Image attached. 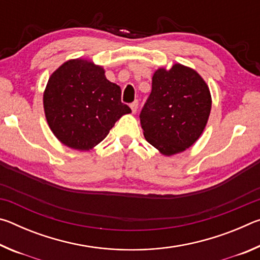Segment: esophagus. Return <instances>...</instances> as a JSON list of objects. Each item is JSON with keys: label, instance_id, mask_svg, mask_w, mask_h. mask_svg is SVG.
<instances>
[{"label": "esophagus", "instance_id": "34e87169", "mask_svg": "<svg viewBox=\"0 0 260 260\" xmlns=\"http://www.w3.org/2000/svg\"><path fill=\"white\" fill-rule=\"evenodd\" d=\"M138 108H139V102H138V101H134L133 103H131V109H132V112H133V113L136 112V110H138Z\"/></svg>", "mask_w": 260, "mask_h": 260}]
</instances>
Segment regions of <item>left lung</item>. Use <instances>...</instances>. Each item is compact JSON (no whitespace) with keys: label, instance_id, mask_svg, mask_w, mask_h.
Segmentation results:
<instances>
[{"label":"left lung","instance_id":"8db88e82","mask_svg":"<svg viewBox=\"0 0 260 260\" xmlns=\"http://www.w3.org/2000/svg\"><path fill=\"white\" fill-rule=\"evenodd\" d=\"M211 105L209 87L195 70L179 63L158 69L140 113L144 138L165 156L182 152L203 133Z\"/></svg>","mask_w":260,"mask_h":260}]
</instances>
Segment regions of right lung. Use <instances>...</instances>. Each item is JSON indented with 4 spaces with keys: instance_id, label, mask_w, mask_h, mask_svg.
Here are the masks:
<instances>
[{
    "instance_id": "add662e5",
    "label": "right lung",
    "mask_w": 260,
    "mask_h": 260,
    "mask_svg": "<svg viewBox=\"0 0 260 260\" xmlns=\"http://www.w3.org/2000/svg\"><path fill=\"white\" fill-rule=\"evenodd\" d=\"M102 67L87 59H70L51 74L43 108L52 133L77 150H89L103 141L121 116L131 112L121 89L105 78Z\"/></svg>"
}]
</instances>
